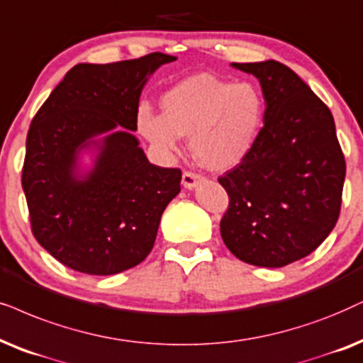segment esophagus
<instances>
[{
    "label": "esophagus",
    "instance_id": "obj_1",
    "mask_svg": "<svg viewBox=\"0 0 363 363\" xmlns=\"http://www.w3.org/2000/svg\"><path fill=\"white\" fill-rule=\"evenodd\" d=\"M200 175L199 173H193V172H183V177H182V183H183V186L185 188H188V190H190V188H193V186H196V183L200 182Z\"/></svg>",
    "mask_w": 363,
    "mask_h": 363
}]
</instances>
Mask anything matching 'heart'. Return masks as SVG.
Listing matches in <instances>:
<instances>
[{"instance_id":"b5f03b06","label":"heart","mask_w":363,"mask_h":363,"mask_svg":"<svg viewBox=\"0 0 363 363\" xmlns=\"http://www.w3.org/2000/svg\"><path fill=\"white\" fill-rule=\"evenodd\" d=\"M162 111L140 106L136 125L162 157L180 152L190 136L195 158L210 170H230L255 147L265 121V100L252 83L193 74L162 96Z\"/></svg>"}]
</instances>
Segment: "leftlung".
I'll return each mask as SVG.
<instances>
[{"label": "left lung", "instance_id": "1", "mask_svg": "<svg viewBox=\"0 0 363 363\" xmlns=\"http://www.w3.org/2000/svg\"><path fill=\"white\" fill-rule=\"evenodd\" d=\"M232 67L260 82L265 125L248 157L218 178L230 199L220 233L242 262L285 267L335 227L345 158L330 110L298 74L274 60Z\"/></svg>", "mask_w": 363, "mask_h": 363}]
</instances>
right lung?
Here are the masks:
<instances>
[{
    "mask_svg": "<svg viewBox=\"0 0 363 363\" xmlns=\"http://www.w3.org/2000/svg\"><path fill=\"white\" fill-rule=\"evenodd\" d=\"M175 56L79 63L33 118L21 185L31 232L50 255L88 275H115L152 252L182 170L148 162L133 131L141 89ZM101 135V139H96ZM97 150L79 172V153Z\"/></svg>",
    "mask_w": 363,
    "mask_h": 363,
    "instance_id": "add662e5",
    "label": "right lung"
}]
</instances>
